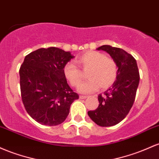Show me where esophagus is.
Wrapping results in <instances>:
<instances>
[{
	"label": "esophagus",
	"instance_id": "1",
	"mask_svg": "<svg viewBox=\"0 0 159 159\" xmlns=\"http://www.w3.org/2000/svg\"><path fill=\"white\" fill-rule=\"evenodd\" d=\"M80 99H85V98H87V96L80 95Z\"/></svg>",
	"mask_w": 159,
	"mask_h": 159
}]
</instances>
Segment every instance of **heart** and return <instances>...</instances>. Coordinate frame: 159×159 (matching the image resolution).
<instances>
[{"label":"heart","mask_w":159,"mask_h":159,"mask_svg":"<svg viewBox=\"0 0 159 159\" xmlns=\"http://www.w3.org/2000/svg\"><path fill=\"white\" fill-rule=\"evenodd\" d=\"M83 70L88 71L89 80L79 87L81 93L89 94L101 89H108L114 84L119 74V67L113 58L98 51H87L76 58ZM63 74L71 86L77 87L83 79V73L74 61H68L63 67Z\"/></svg>","instance_id":"obj_1"}]
</instances>
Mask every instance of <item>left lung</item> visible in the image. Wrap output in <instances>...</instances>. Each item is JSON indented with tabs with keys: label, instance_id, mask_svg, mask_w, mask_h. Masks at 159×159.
I'll use <instances>...</instances> for the list:
<instances>
[{
	"label": "left lung",
	"instance_id": "obj_1",
	"mask_svg": "<svg viewBox=\"0 0 159 159\" xmlns=\"http://www.w3.org/2000/svg\"><path fill=\"white\" fill-rule=\"evenodd\" d=\"M110 55L116 61L119 74L114 84L103 94L98 95L99 105L88 112L91 119L102 127L118 124L125 118L132 107L140 81L135 58L120 48L103 45L98 48Z\"/></svg>",
	"mask_w": 159,
	"mask_h": 159
}]
</instances>
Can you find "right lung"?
<instances>
[{
  "instance_id": "obj_1",
  "label": "right lung",
  "mask_w": 159,
  "mask_h": 159,
  "mask_svg": "<svg viewBox=\"0 0 159 159\" xmlns=\"http://www.w3.org/2000/svg\"><path fill=\"white\" fill-rule=\"evenodd\" d=\"M74 56L56 47L41 48L27 55L19 69L21 97L36 122L55 126L65 120L79 95L70 88L63 67Z\"/></svg>"
}]
</instances>
